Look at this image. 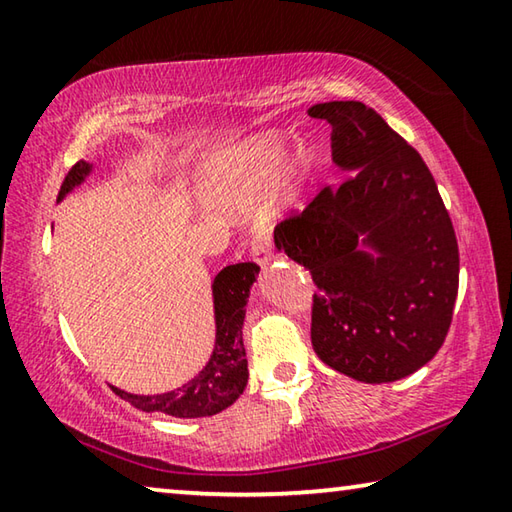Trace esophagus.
I'll use <instances>...</instances> for the list:
<instances>
[{
  "label": "esophagus",
  "mask_w": 512,
  "mask_h": 512,
  "mask_svg": "<svg viewBox=\"0 0 512 512\" xmlns=\"http://www.w3.org/2000/svg\"><path fill=\"white\" fill-rule=\"evenodd\" d=\"M250 255H253L255 262L259 266H264L268 259H271V237L266 235V232H257L253 237V244H250Z\"/></svg>",
  "instance_id": "esophagus-1"
}]
</instances>
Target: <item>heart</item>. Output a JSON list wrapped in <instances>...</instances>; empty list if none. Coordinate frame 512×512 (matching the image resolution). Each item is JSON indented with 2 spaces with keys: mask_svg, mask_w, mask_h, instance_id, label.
Returning a JSON list of instances; mask_svg holds the SVG:
<instances>
[{
  "mask_svg": "<svg viewBox=\"0 0 512 512\" xmlns=\"http://www.w3.org/2000/svg\"><path fill=\"white\" fill-rule=\"evenodd\" d=\"M287 151V135L264 133L237 146V149L216 155V158L207 160L198 173L201 198L207 205L221 207V210H239V207L253 203L275 178L271 194L273 210H293L307 192L316 162L314 155L300 151L280 170Z\"/></svg>",
  "mask_w": 512,
  "mask_h": 512,
  "instance_id": "heart-1",
  "label": "heart"
}]
</instances>
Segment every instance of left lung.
<instances>
[{"mask_svg": "<svg viewBox=\"0 0 512 512\" xmlns=\"http://www.w3.org/2000/svg\"><path fill=\"white\" fill-rule=\"evenodd\" d=\"M332 160L352 171L275 230V248L316 284L311 345L366 384L413 375L452 325L458 244L420 153L361 101H327Z\"/></svg>", "mask_w": 512, "mask_h": 512, "instance_id": "1", "label": "left lung"}]
</instances>
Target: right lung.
<instances>
[{
	"instance_id": "add662e5",
	"label": "right lung",
	"mask_w": 512,
	"mask_h": 512,
	"mask_svg": "<svg viewBox=\"0 0 512 512\" xmlns=\"http://www.w3.org/2000/svg\"><path fill=\"white\" fill-rule=\"evenodd\" d=\"M92 173L90 162H76L65 176L60 187L58 203L81 187ZM259 266L253 262L225 266L212 282V300H214V350L205 368L194 379L173 391L160 395H133L112 386L121 400L131 402L135 409L146 413H164L173 418H207L216 415L230 404L239 400L248 384V361L241 339V327H244L246 305L250 289L257 280Z\"/></svg>"
}]
</instances>
